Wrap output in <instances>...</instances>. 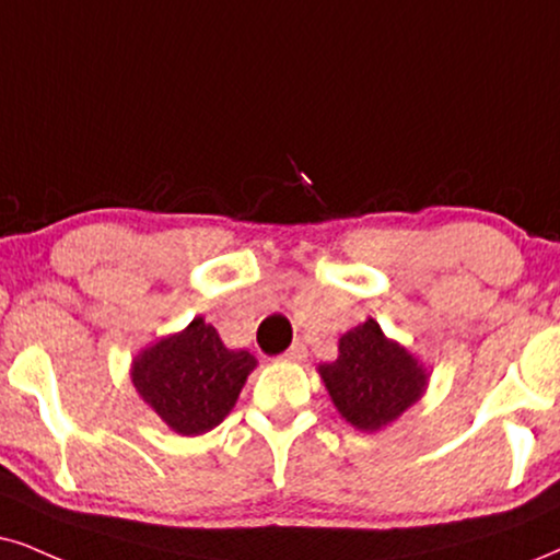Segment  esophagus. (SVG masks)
Segmentation results:
<instances>
[{
	"label": "esophagus",
	"instance_id": "34e87169",
	"mask_svg": "<svg viewBox=\"0 0 560 560\" xmlns=\"http://www.w3.org/2000/svg\"><path fill=\"white\" fill-rule=\"evenodd\" d=\"M307 357V349H304L302 341H294L289 349L284 351V359H289V362H302V359Z\"/></svg>",
	"mask_w": 560,
	"mask_h": 560
}]
</instances>
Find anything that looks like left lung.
I'll return each mask as SVG.
<instances>
[{"mask_svg": "<svg viewBox=\"0 0 560 560\" xmlns=\"http://www.w3.org/2000/svg\"><path fill=\"white\" fill-rule=\"evenodd\" d=\"M338 359L320 366L338 413L351 427L377 431L419 400L427 374L406 349L387 341L374 320L346 332Z\"/></svg>", "mask_w": 560, "mask_h": 560, "instance_id": "obj_1", "label": "left lung"}]
</instances>
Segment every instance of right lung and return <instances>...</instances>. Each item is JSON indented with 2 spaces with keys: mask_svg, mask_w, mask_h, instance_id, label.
<instances>
[{
  "mask_svg": "<svg viewBox=\"0 0 560 560\" xmlns=\"http://www.w3.org/2000/svg\"><path fill=\"white\" fill-rule=\"evenodd\" d=\"M253 370V353L230 351L219 332L196 317L178 336L139 353L131 380L170 429L196 436L228 419Z\"/></svg>",
  "mask_w": 560,
  "mask_h": 560,
  "instance_id": "add662e5",
  "label": "right lung"
}]
</instances>
